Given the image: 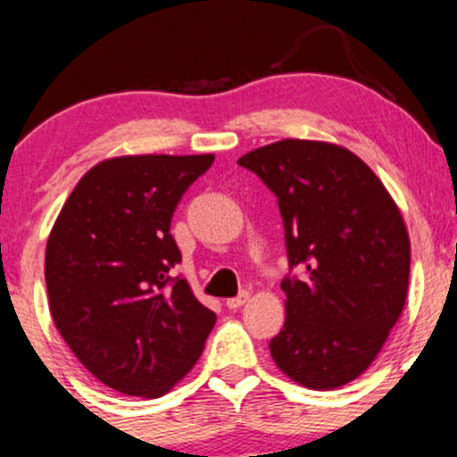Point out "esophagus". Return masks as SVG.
Instances as JSON below:
<instances>
[{
	"mask_svg": "<svg viewBox=\"0 0 457 457\" xmlns=\"http://www.w3.org/2000/svg\"><path fill=\"white\" fill-rule=\"evenodd\" d=\"M247 298H250V292H241L238 296L228 298V301H225V305H228V310H238V307L245 305Z\"/></svg>",
	"mask_w": 457,
	"mask_h": 457,
	"instance_id": "34e87169",
	"label": "esophagus"
}]
</instances>
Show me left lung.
Wrapping results in <instances>:
<instances>
[{"label":"left lung","mask_w":457,"mask_h":457,"mask_svg":"<svg viewBox=\"0 0 457 457\" xmlns=\"http://www.w3.org/2000/svg\"><path fill=\"white\" fill-rule=\"evenodd\" d=\"M278 199L289 270L285 325L270 340L278 370L310 389L356 380L385 345L407 301L411 247L380 179L347 147L283 139L247 152Z\"/></svg>","instance_id":"8db88e82"}]
</instances>
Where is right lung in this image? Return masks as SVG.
Listing matches in <instances>:
<instances>
[{
    "label": "right lung",
    "mask_w": 457,
    "mask_h": 457,
    "mask_svg": "<svg viewBox=\"0 0 457 457\" xmlns=\"http://www.w3.org/2000/svg\"><path fill=\"white\" fill-rule=\"evenodd\" d=\"M212 154H137L96 163L63 203L46 245L59 334L110 389L168 394L199 361L216 314L186 278L170 223Z\"/></svg>",
    "instance_id": "obj_1"
}]
</instances>
